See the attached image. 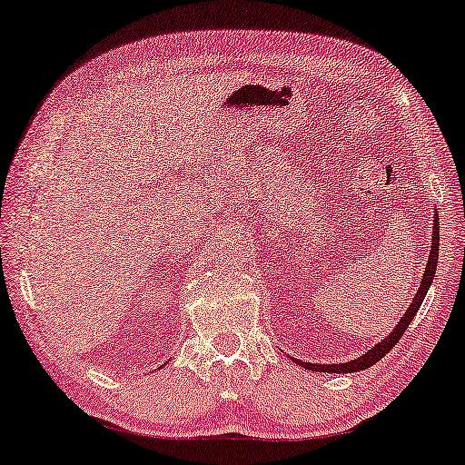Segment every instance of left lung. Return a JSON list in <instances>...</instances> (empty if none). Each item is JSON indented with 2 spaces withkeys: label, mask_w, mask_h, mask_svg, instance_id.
Wrapping results in <instances>:
<instances>
[{
  "label": "left lung",
  "mask_w": 465,
  "mask_h": 465,
  "mask_svg": "<svg viewBox=\"0 0 465 465\" xmlns=\"http://www.w3.org/2000/svg\"><path fill=\"white\" fill-rule=\"evenodd\" d=\"M434 223H432V246H430V254H428V262H426V272L421 275V283L418 288V292H415L413 301L410 307L405 309V315L401 317L394 325V330L388 334L384 341H380L378 344H373L370 351L365 352V355L357 357V359H351V361L346 363H304L301 359H294L296 363L304 370H311V371H323V373H352V371H363L367 367L376 365L380 359H382L388 351L392 349L394 344L401 341V336L405 334V330L410 328V323L415 315H418V311L421 307V302H424V296L428 294V288L432 286V280H434V273H436V262H439V246H440V232H439V213H434Z\"/></svg>",
  "instance_id": "1"
}]
</instances>
